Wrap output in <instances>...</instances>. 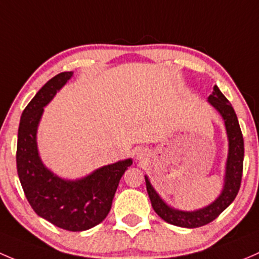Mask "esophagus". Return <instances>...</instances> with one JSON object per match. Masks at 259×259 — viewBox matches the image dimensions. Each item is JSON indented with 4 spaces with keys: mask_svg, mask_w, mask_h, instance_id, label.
Returning a JSON list of instances; mask_svg holds the SVG:
<instances>
[{
    "mask_svg": "<svg viewBox=\"0 0 259 259\" xmlns=\"http://www.w3.org/2000/svg\"><path fill=\"white\" fill-rule=\"evenodd\" d=\"M147 156H148L147 149H145V148H141L136 152V158H137L138 161H143V159H145Z\"/></svg>",
    "mask_w": 259,
    "mask_h": 259,
    "instance_id": "34e87169",
    "label": "esophagus"
}]
</instances>
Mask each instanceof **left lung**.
Listing matches in <instances>:
<instances>
[{
  "instance_id": "8db88e82",
  "label": "left lung",
  "mask_w": 259,
  "mask_h": 259,
  "mask_svg": "<svg viewBox=\"0 0 259 259\" xmlns=\"http://www.w3.org/2000/svg\"><path fill=\"white\" fill-rule=\"evenodd\" d=\"M207 101L222 117L228 140V154L227 161H226L223 188L220 196L203 208L194 210L177 209L164 202V199L152 186L148 176H145L148 197L151 199L154 212L167 223L177 226V227L197 228L212 222L234 201L239 187H241L242 172H243L244 142L237 114L229 101L217 86L213 87L212 95L208 96Z\"/></svg>"
}]
</instances>
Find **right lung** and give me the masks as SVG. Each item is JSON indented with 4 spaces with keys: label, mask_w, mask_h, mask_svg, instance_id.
<instances>
[{
    "label": "right lung",
    "mask_w": 259,
    "mask_h": 259,
    "mask_svg": "<svg viewBox=\"0 0 259 259\" xmlns=\"http://www.w3.org/2000/svg\"><path fill=\"white\" fill-rule=\"evenodd\" d=\"M72 77L71 71L51 78L23 110L16 163L21 186L34 212L57 227L79 232L100 225L107 217L119 180L133 161L122 159L77 180H65L45 166L37 146L38 124L44 108Z\"/></svg>",
    "instance_id": "add662e5"
}]
</instances>
